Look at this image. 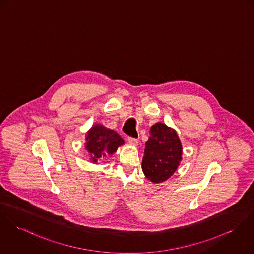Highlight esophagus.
Returning <instances> with one entry per match:
<instances>
[{
	"instance_id": "1",
	"label": "esophagus",
	"mask_w": 254,
	"mask_h": 254,
	"mask_svg": "<svg viewBox=\"0 0 254 254\" xmlns=\"http://www.w3.org/2000/svg\"><path fill=\"white\" fill-rule=\"evenodd\" d=\"M127 141L130 145H133V146H137L138 145V140L136 138H133V137H128L127 138Z\"/></svg>"
}]
</instances>
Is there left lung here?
<instances>
[{
  "label": "left lung",
  "instance_id": "8db88e82",
  "mask_svg": "<svg viewBox=\"0 0 254 254\" xmlns=\"http://www.w3.org/2000/svg\"><path fill=\"white\" fill-rule=\"evenodd\" d=\"M182 159V144L175 131L161 123L151 127L146 142L142 170L153 183L167 180L178 168Z\"/></svg>",
  "mask_w": 254,
  "mask_h": 254
}]
</instances>
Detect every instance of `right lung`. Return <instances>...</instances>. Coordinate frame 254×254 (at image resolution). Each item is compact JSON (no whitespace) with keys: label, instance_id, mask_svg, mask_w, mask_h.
Returning <instances> with one entry per match:
<instances>
[{"label":"right lung","instance_id":"obj_1","mask_svg":"<svg viewBox=\"0 0 254 254\" xmlns=\"http://www.w3.org/2000/svg\"><path fill=\"white\" fill-rule=\"evenodd\" d=\"M86 149L91 154V159L98 162L101 157L112 155L118 147L124 144V140L116 131L96 125L87 134Z\"/></svg>","mask_w":254,"mask_h":254}]
</instances>
